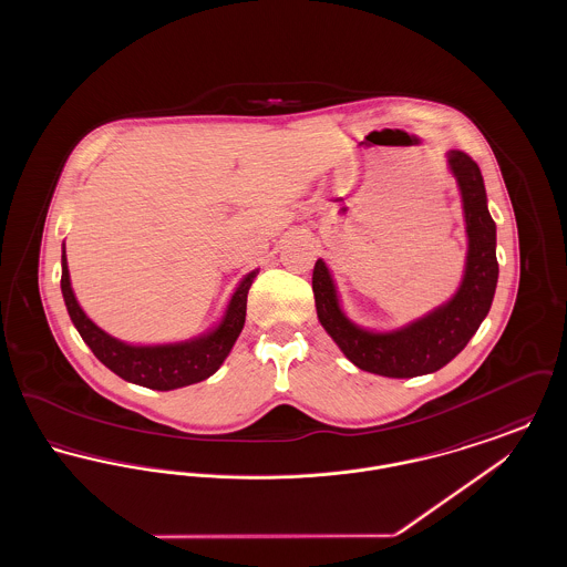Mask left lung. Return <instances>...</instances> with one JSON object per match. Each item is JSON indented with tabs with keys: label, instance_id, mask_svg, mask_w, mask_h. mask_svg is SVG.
Listing matches in <instances>:
<instances>
[{
	"label": "left lung",
	"instance_id": "left-lung-1",
	"mask_svg": "<svg viewBox=\"0 0 567 567\" xmlns=\"http://www.w3.org/2000/svg\"><path fill=\"white\" fill-rule=\"evenodd\" d=\"M446 165L457 181L467 236L463 276L449 301L398 329H365L344 312L323 259L315 264L317 317L338 349L363 372L386 378L437 372L465 349L491 310L499 266L495 257V223L486 208L485 181L481 167L461 151H449Z\"/></svg>",
	"mask_w": 567,
	"mask_h": 567
}]
</instances>
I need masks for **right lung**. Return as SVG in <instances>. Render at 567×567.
Here are the masks:
<instances>
[{
  "label": "right lung",
  "instance_id": "right-lung-1",
  "mask_svg": "<svg viewBox=\"0 0 567 567\" xmlns=\"http://www.w3.org/2000/svg\"><path fill=\"white\" fill-rule=\"evenodd\" d=\"M259 270L248 271L236 287L220 321L202 336L167 344H127L93 323L72 291L65 244L61 252V293L68 315L79 329L84 344L116 377L155 391L189 386L213 377L234 349L244 321L246 297Z\"/></svg>",
  "mask_w": 567,
  "mask_h": 567
}]
</instances>
